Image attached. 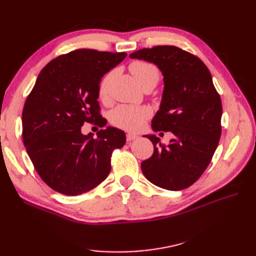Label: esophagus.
I'll return each mask as SVG.
<instances>
[{
	"mask_svg": "<svg viewBox=\"0 0 256 256\" xmlns=\"http://www.w3.org/2000/svg\"><path fill=\"white\" fill-rule=\"evenodd\" d=\"M126 138H127V141H134V140H136V138H138V136H136V134H128L127 136H126Z\"/></svg>",
	"mask_w": 256,
	"mask_h": 256,
	"instance_id": "obj_1",
	"label": "esophagus"
}]
</instances>
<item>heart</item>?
<instances>
[{
	"label": "heart",
	"instance_id": "obj_1",
	"mask_svg": "<svg viewBox=\"0 0 256 256\" xmlns=\"http://www.w3.org/2000/svg\"><path fill=\"white\" fill-rule=\"evenodd\" d=\"M130 72L136 76L138 82L143 86L146 83H154L157 85L160 79V72L158 67L150 62L136 60L129 66ZM113 76V72H108L100 80L98 86V94L100 98H106L109 92L110 82ZM152 116L150 108L146 106L120 104L111 112V122L114 126L127 131L140 130L145 122Z\"/></svg>",
	"mask_w": 256,
	"mask_h": 256
}]
</instances>
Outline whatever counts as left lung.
Segmentation results:
<instances>
[{
  "label": "left lung",
  "mask_w": 256,
  "mask_h": 256,
  "mask_svg": "<svg viewBox=\"0 0 256 256\" xmlns=\"http://www.w3.org/2000/svg\"><path fill=\"white\" fill-rule=\"evenodd\" d=\"M130 58L154 63L164 74V95L152 127L175 136L168 146L156 136H146L154 154L141 164L142 172L160 188H188L210 164L221 136L222 104L210 72L198 56L175 46L140 49Z\"/></svg>",
  "instance_id": "obj_1"
}]
</instances>
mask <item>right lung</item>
Instances as JSON below:
<instances>
[{"instance_id":"add662e5","label":"right lung","mask_w":256,"mask_h":256,"mask_svg":"<svg viewBox=\"0 0 256 256\" xmlns=\"http://www.w3.org/2000/svg\"><path fill=\"white\" fill-rule=\"evenodd\" d=\"M125 52L78 49L62 54L38 74L22 112V138L32 164L49 187L79 196L102 184L111 171L112 152L126 142L124 131L106 127L84 136L92 122L104 127L98 86Z\"/></svg>"}]
</instances>
